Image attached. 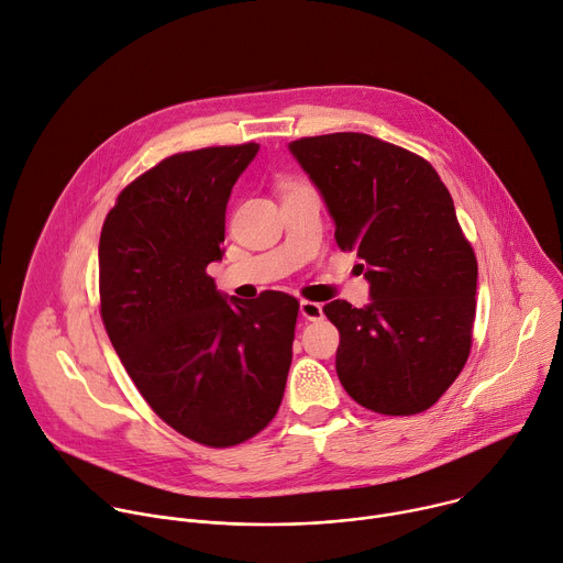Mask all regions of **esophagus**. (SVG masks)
Returning <instances> with one entry per match:
<instances>
[{"mask_svg":"<svg viewBox=\"0 0 563 563\" xmlns=\"http://www.w3.org/2000/svg\"><path fill=\"white\" fill-rule=\"evenodd\" d=\"M299 312H301V317L303 319H308V321H317V319H321L323 317V306L321 303H314V301H301L299 303Z\"/></svg>","mask_w":563,"mask_h":563,"instance_id":"esophagus-1","label":"esophagus"}]
</instances>
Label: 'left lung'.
<instances>
[{
    "instance_id": "left-lung-1",
    "label": "left lung",
    "mask_w": 563,
    "mask_h": 563,
    "mask_svg": "<svg viewBox=\"0 0 563 563\" xmlns=\"http://www.w3.org/2000/svg\"><path fill=\"white\" fill-rule=\"evenodd\" d=\"M288 148L325 201L336 246L364 260L371 284L364 308L323 306L340 330L342 386L382 415L428 410L468 360L477 306V257L451 192L423 157L364 133Z\"/></svg>"
}]
</instances>
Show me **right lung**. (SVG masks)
<instances>
[{
	"label": "right lung",
	"mask_w": 563,
	"mask_h": 563,
	"mask_svg": "<svg viewBox=\"0 0 563 563\" xmlns=\"http://www.w3.org/2000/svg\"><path fill=\"white\" fill-rule=\"evenodd\" d=\"M260 144L166 157L129 184L99 238V301L110 344L148 406L184 437L238 445L275 417L299 301L266 290L227 299L219 262L227 203Z\"/></svg>",
	"instance_id": "add662e5"
}]
</instances>
